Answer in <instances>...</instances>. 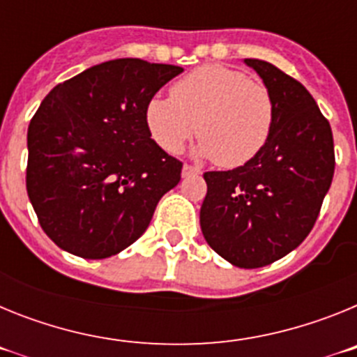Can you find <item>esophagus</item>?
<instances>
[{"label":"esophagus","mask_w":357,"mask_h":357,"mask_svg":"<svg viewBox=\"0 0 357 357\" xmlns=\"http://www.w3.org/2000/svg\"><path fill=\"white\" fill-rule=\"evenodd\" d=\"M195 173H200V168H197V166H191V164H184L182 166V176H188V175H195Z\"/></svg>","instance_id":"esophagus-1"}]
</instances>
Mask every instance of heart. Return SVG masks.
<instances>
[{"label": "heart", "mask_w": 357, "mask_h": 357, "mask_svg": "<svg viewBox=\"0 0 357 357\" xmlns=\"http://www.w3.org/2000/svg\"><path fill=\"white\" fill-rule=\"evenodd\" d=\"M146 127L168 153L184 150L195 134L198 153L218 166L234 169L259 155L270 139L275 107L263 82L222 64H206L172 87V98H151Z\"/></svg>", "instance_id": "1"}]
</instances>
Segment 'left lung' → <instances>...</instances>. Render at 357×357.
I'll return each instance as SVG.
<instances>
[{
	"instance_id": "8db88e82",
	"label": "left lung",
	"mask_w": 357,
	"mask_h": 357,
	"mask_svg": "<svg viewBox=\"0 0 357 357\" xmlns=\"http://www.w3.org/2000/svg\"><path fill=\"white\" fill-rule=\"evenodd\" d=\"M273 98L275 119L259 155L206 172L204 238L239 268H261L295 250L313 229L334 175L331 125L304 85L270 62L245 59Z\"/></svg>"
}]
</instances>
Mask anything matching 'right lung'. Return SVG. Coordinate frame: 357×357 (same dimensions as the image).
I'll use <instances>...</instances> for the list:
<instances>
[{"label": "right lung", "instance_id": "1", "mask_svg": "<svg viewBox=\"0 0 357 357\" xmlns=\"http://www.w3.org/2000/svg\"><path fill=\"white\" fill-rule=\"evenodd\" d=\"M178 66L116 59L55 85L28 127L26 191L62 250L105 259L143 236L182 162L151 139L148 102Z\"/></svg>", "mask_w": 357, "mask_h": 357}]
</instances>
